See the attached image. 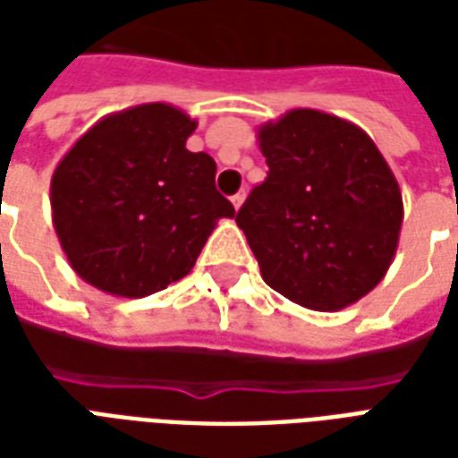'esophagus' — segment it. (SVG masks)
Returning <instances> with one entry per match:
<instances>
[{
    "label": "esophagus",
    "instance_id": "1",
    "mask_svg": "<svg viewBox=\"0 0 458 458\" xmlns=\"http://www.w3.org/2000/svg\"><path fill=\"white\" fill-rule=\"evenodd\" d=\"M243 200H246V192H236V195H233V198H232V205H233V208H236V209H239V208H242V205H243Z\"/></svg>",
    "mask_w": 458,
    "mask_h": 458
}]
</instances>
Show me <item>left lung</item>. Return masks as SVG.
I'll return each mask as SVG.
<instances>
[{"label":"left lung","mask_w":458,"mask_h":458,"mask_svg":"<svg viewBox=\"0 0 458 458\" xmlns=\"http://www.w3.org/2000/svg\"><path fill=\"white\" fill-rule=\"evenodd\" d=\"M267 178L236 215L263 280L282 297L340 311L384 280L403 225L401 188L350 120L294 108L258 127Z\"/></svg>","instance_id":"1"}]
</instances>
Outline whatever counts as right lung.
Returning a JSON list of instances; mask_svg holds the SVG:
<instances>
[{
  "label": "right lung",
  "mask_w": 458,
  "mask_h": 458,
  "mask_svg": "<svg viewBox=\"0 0 458 458\" xmlns=\"http://www.w3.org/2000/svg\"><path fill=\"white\" fill-rule=\"evenodd\" d=\"M198 123L176 106L111 113L79 137L50 181L53 226L72 270L113 297L140 299L191 273L233 205L216 164L185 142Z\"/></svg>",
  "instance_id": "add662e5"
}]
</instances>
